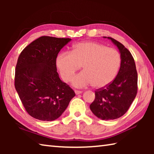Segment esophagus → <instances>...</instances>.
Here are the masks:
<instances>
[{"label": "esophagus", "mask_w": 154, "mask_h": 154, "mask_svg": "<svg viewBox=\"0 0 154 154\" xmlns=\"http://www.w3.org/2000/svg\"><path fill=\"white\" fill-rule=\"evenodd\" d=\"M75 92L76 94V95L80 94L82 93V91H79V90H75Z\"/></svg>", "instance_id": "1"}]
</instances>
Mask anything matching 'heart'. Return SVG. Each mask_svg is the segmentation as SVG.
I'll return each mask as SVG.
<instances>
[{
  "label": "heart",
  "instance_id": "1",
  "mask_svg": "<svg viewBox=\"0 0 154 154\" xmlns=\"http://www.w3.org/2000/svg\"><path fill=\"white\" fill-rule=\"evenodd\" d=\"M56 64L64 82H69L83 65L84 70L72 79L75 87L81 88L93 84L96 88H104L110 84L118 74L121 56L113 48L87 41L75 45L71 53H60Z\"/></svg>",
  "mask_w": 154,
  "mask_h": 154
}]
</instances>
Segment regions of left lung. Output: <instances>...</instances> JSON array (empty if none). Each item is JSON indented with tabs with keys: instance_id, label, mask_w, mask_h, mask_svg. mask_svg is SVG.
<instances>
[{
	"instance_id": "8db88e82",
	"label": "left lung",
	"mask_w": 154,
	"mask_h": 154,
	"mask_svg": "<svg viewBox=\"0 0 154 154\" xmlns=\"http://www.w3.org/2000/svg\"><path fill=\"white\" fill-rule=\"evenodd\" d=\"M119 49L121 64L116 77L110 84L95 92V99L90 106L92 113L103 120L120 118L128 110L137 93V72L132 54L121 43L111 37Z\"/></svg>"
}]
</instances>
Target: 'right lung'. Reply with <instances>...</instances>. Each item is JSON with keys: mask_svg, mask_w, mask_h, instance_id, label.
I'll return each mask as SVG.
<instances>
[{"mask_svg": "<svg viewBox=\"0 0 154 154\" xmlns=\"http://www.w3.org/2000/svg\"><path fill=\"white\" fill-rule=\"evenodd\" d=\"M71 38L43 36L24 49L18 58L15 87L26 111L32 118L54 121L75 96L60 79L56 59Z\"/></svg>", "mask_w": 154, "mask_h": 154, "instance_id": "right-lung-1", "label": "right lung"}]
</instances>
